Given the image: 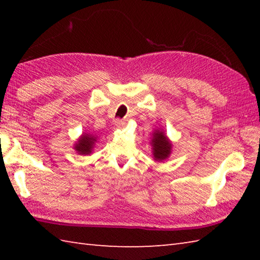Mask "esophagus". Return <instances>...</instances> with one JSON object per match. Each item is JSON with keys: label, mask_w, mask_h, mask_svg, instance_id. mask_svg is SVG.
Instances as JSON below:
<instances>
[{"label": "esophagus", "mask_w": 260, "mask_h": 260, "mask_svg": "<svg viewBox=\"0 0 260 260\" xmlns=\"http://www.w3.org/2000/svg\"><path fill=\"white\" fill-rule=\"evenodd\" d=\"M115 125L118 127V128H121V127H124L126 125V120L123 119H117L115 121Z\"/></svg>", "instance_id": "esophagus-1"}]
</instances>
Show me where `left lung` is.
<instances>
[{"mask_svg": "<svg viewBox=\"0 0 260 260\" xmlns=\"http://www.w3.org/2000/svg\"><path fill=\"white\" fill-rule=\"evenodd\" d=\"M152 155L154 161L163 162L172 154V142L162 129H155L152 133Z\"/></svg>", "mask_w": 260, "mask_h": 260, "instance_id": "1", "label": "left lung"}]
</instances>
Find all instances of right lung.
<instances>
[{
	"mask_svg": "<svg viewBox=\"0 0 260 260\" xmlns=\"http://www.w3.org/2000/svg\"><path fill=\"white\" fill-rule=\"evenodd\" d=\"M98 136L92 133H82L78 140L75 142V151L80 155H90L97 143Z\"/></svg>",
	"mask_w": 260,
	"mask_h": 260,
	"instance_id": "obj_1",
	"label": "right lung"
}]
</instances>
